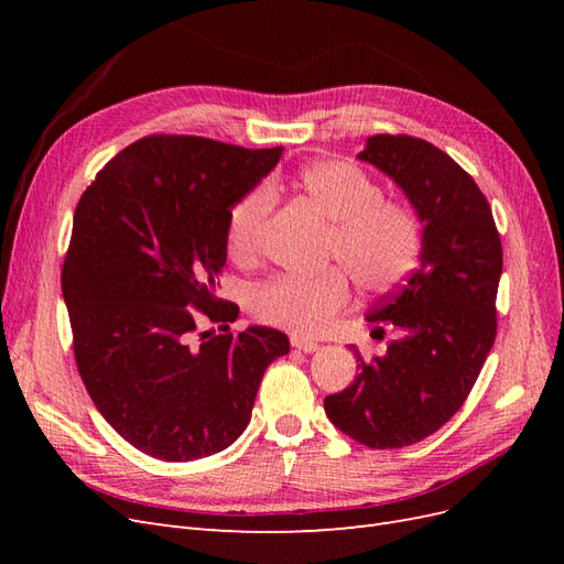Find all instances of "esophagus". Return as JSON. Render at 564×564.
<instances>
[{
    "mask_svg": "<svg viewBox=\"0 0 564 564\" xmlns=\"http://www.w3.org/2000/svg\"><path fill=\"white\" fill-rule=\"evenodd\" d=\"M292 348L303 350V352H315V350H319V344H317V340H313V338L292 334Z\"/></svg>",
    "mask_w": 564,
    "mask_h": 564,
    "instance_id": "esophagus-1",
    "label": "esophagus"
}]
</instances>
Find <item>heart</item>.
I'll list each match as a JSON object with an SVG mask.
<instances>
[{
    "instance_id": "heart-1",
    "label": "heart",
    "mask_w": 564,
    "mask_h": 564,
    "mask_svg": "<svg viewBox=\"0 0 564 564\" xmlns=\"http://www.w3.org/2000/svg\"><path fill=\"white\" fill-rule=\"evenodd\" d=\"M301 185L334 224L327 259L344 267L362 292H390L414 270L421 253L419 216L402 202L383 199V187L360 166L340 160L317 162L303 169ZM272 207L275 185L270 181L256 183L235 199L226 220L232 259L251 261L261 251ZM343 271L272 278L253 289L251 311L270 327L299 336L324 334L350 303V280Z\"/></svg>"
}]
</instances>
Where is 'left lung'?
<instances>
[{"label":"left lung","instance_id":"1","mask_svg":"<svg viewBox=\"0 0 564 564\" xmlns=\"http://www.w3.org/2000/svg\"><path fill=\"white\" fill-rule=\"evenodd\" d=\"M360 160L395 181L423 224L421 263L369 322L400 338L383 357L357 355V379L324 400L338 431L371 449H402L440 431L466 402L497 338L503 268L491 207L445 150L406 133H377Z\"/></svg>","mask_w":564,"mask_h":564}]
</instances>
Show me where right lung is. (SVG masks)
<instances>
[{
  "instance_id": "obj_1",
  "label": "right lung",
  "mask_w": 564,
  "mask_h": 564,
  "mask_svg": "<svg viewBox=\"0 0 564 564\" xmlns=\"http://www.w3.org/2000/svg\"><path fill=\"white\" fill-rule=\"evenodd\" d=\"M282 148L152 133L115 155L77 202L61 272L77 371L129 445L162 460L230 447L268 365L289 338L230 332L240 308L216 296L226 220ZM202 318L224 335L194 336Z\"/></svg>"
}]
</instances>
